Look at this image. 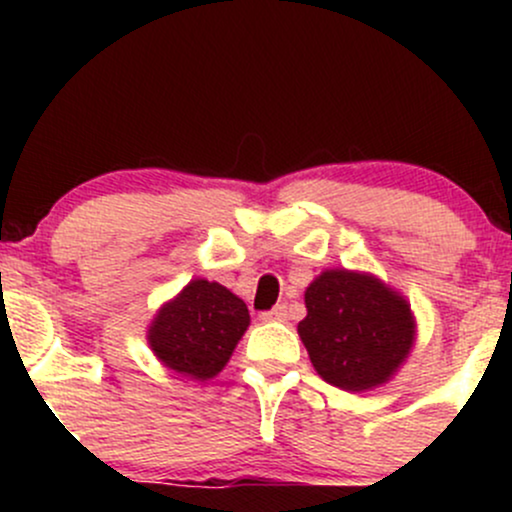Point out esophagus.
<instances>
[{"instance_id": "esophagus-1", "label": "esophagus", "mask_w": 512, "mask_h": 512, "mask_svg": "<svg viewBox=\"0 0 512 512\" xmlns=\"http://www.w3.org/2000/svg\"><path fill=\"white\" fill-rule=\"evenodd\" d=\"M286 317H289V310H286V305H274L272 310H267V313L260 315L262 322H284Z\"/></svg>"}]
</instances>
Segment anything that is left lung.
Wrapping results in <instances>:
<instances>
[{"instance_id":"1","label":"left lung","mask_w":512,"mask_h":512,"mask_svg":"<svg viewBox=\"0 0 512 512\" xmlns=\"http://www.w3.org/2000/svg\"><path fill=\"white\" fill-rule=\"evenodd\" d=\"M298 334L322 380L351 392L387 383L416 339L409 303L378 276L327 269L305 289Z\"/></svg>"}]
</instances>
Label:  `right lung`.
Masks as SVG:
<instances>
[{
    "label": "right lung",
    "mask_w": 512,
    "mask_h": 512,
    "mask_svg": "<svg viewBox=\"0 0 512 512\" xmlns=\"http://www.w3.org/2000/svg\"><path fill=\"white\" fill-rule=\"evenodd\" d=\"M250 325L248 305L226 286L192 279L151 322V351L163 366L192 380L219 375Z\"/></svg>",
    "instance_id": "obj_1"
}]
</instances>
